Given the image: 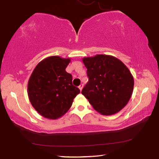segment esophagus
<instances>
[{"label":"esophagus","instance_id":"obj_1","mask_svg":"<svg viewBox=\"0 0 159 159\" xmlns=\"http://www.w3.org/2000/svg\"><path fill=\"white\" fill-rule=\"evenodd\" d=\"M83 86H84L83 84H81L79 86V89H80V91H82V89H83Z\"/></svg>","mask_w":159,"mask_h":159}]
</instances>
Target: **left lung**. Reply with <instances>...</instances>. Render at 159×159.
Masks as SVG:
<instances>
[{
	"instance_id": "1",
	"label": "left lung",
	"mask_w": 159,
	"mask_h": 159,
	"mask_svg": "<svg viewBox=\"0 0 159 159\" xmlns=\"http://www.w3.org/2000/svg\"><path fill=\"white\" fill-rule=\"evenodd\" d=\"M89 82L82 93L95 110L110 116L127 105L133 93L134 77L128 68L111 55L83 58Z\"/></svg>"
}]
</instances>
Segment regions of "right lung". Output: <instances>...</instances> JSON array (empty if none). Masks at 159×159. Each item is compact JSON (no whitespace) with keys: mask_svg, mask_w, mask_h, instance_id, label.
Segmentation results:
<instances>
[{"mask_svg":"<svg viewBox=\"0 0 159 159\" xmlns=\"http://www.w3.org/2000/svg\"><path fill=\"white\" fill-rule=\"evenodd\" d=\"M69 58L52 56L37 65L28 84L29 100L35 110L48 119H57L70 108L80 93L73 85L72 75L66 71Z\"/></svg>","mask_w":159,"mask_h":159,"instance_id":"add662e5","label":"right lung"}]
</instances>
